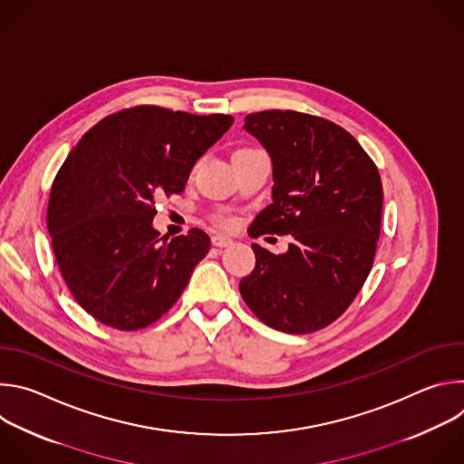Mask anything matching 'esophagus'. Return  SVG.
<instances>
[{
  "label": "esophagus",
  "instance_id": "obj_1",
  "mask_svg": "<svg viewBox=\"0 0 464 464\" xmlns=\"http://www.w3.org/2000/svg\"><path fill=\"white\" fill-rule=\"evenodd\" d=\"M211 240H213V246H217V247H227L233 244V238H229L226 235H215Z\"/></svg>",
  "mask_w": 464,
  "mask_h": 464
}]
</instances>
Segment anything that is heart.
Returning <instances> with one entry per match:
<instances>
[{
  "label": "heart",
  "mask_w": 464,
  "mask_h": 464,
  "mask_svg": "<svg viewBox=\"0 0 464 464\" xmlns=\"http://www.w3.org/2000/svg\"><path fill=\"white\" fill-rule=\"evenodd\" d=\"M242 150H247V149H242ZM237 152H240V150H237ZM220 224H224V226L231 227V226L235 224V220H233L231 217H222V218H220Z\"/></svg>",
  "instance_id": "obj_1"
}]
</instances>
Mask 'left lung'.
<instances>
[{
    "instance_id": "left-lung-1",
    "label": "left lung",
    "mask_w": 464,
    "mask_h": 464,
    "mask_svg": "<svg viewBox=\"0 0 464 464\" xmlns=\"http://www.w3.org/2000/svg\"><path fill=\"white\" fill-rule=\"evenodd\" d=\"M274 167L272 204L253 237L292 235L288 251L251 244L255 270L240 295L268 326L308 334L336 321L363 286L380 237L383 190L376 165L342 126L268 110L244 119Z\"/></svg>"
}]
</instances>
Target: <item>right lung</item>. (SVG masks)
<instances>
[{"mask_svg":"<svg viewBox=\"0 0 464 464\" xmlns=\"http://www.w3.org/2000/svg\"><path fill=\"white\" fill-rule=\"evenodd\" d=\"M231 124L224 113L136 106L97 122L65 158L47 229L65 285L97 321L140 330L178 301L211 238L198 227L160 237L156 200L185 188L194 163Z\"/></svg>","mask_w":464,"mask_h":464,"instance_id":"right-lung-1","label":"right lung"}]
</instances>
